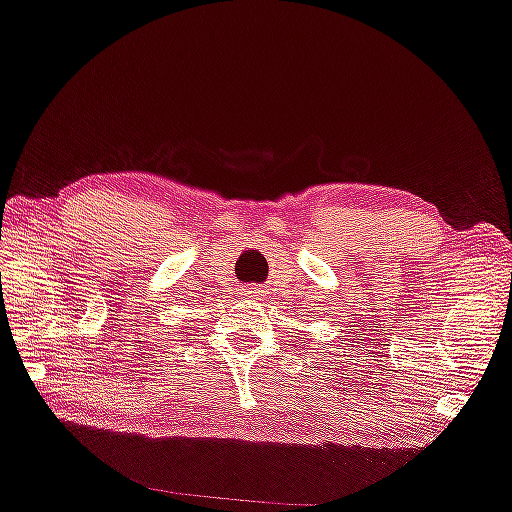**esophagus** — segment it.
Returning <instances> with one entry per match:
<instances>
[{"instance_id": "1", "label": "esophagus", "mask_w": 512, "mask_h": 512, "mask_svg": "<svg viewBox=\"0 0 512 512\" xmlns=\"http://www.w3.org/2000/svg\"><path fill=\"white\" fill-rule=\"evenodd\" d=\"M256 292H258V290H254V288H247V290H245V295H251V297H256Z\"/></svg>"}]
</instances>
